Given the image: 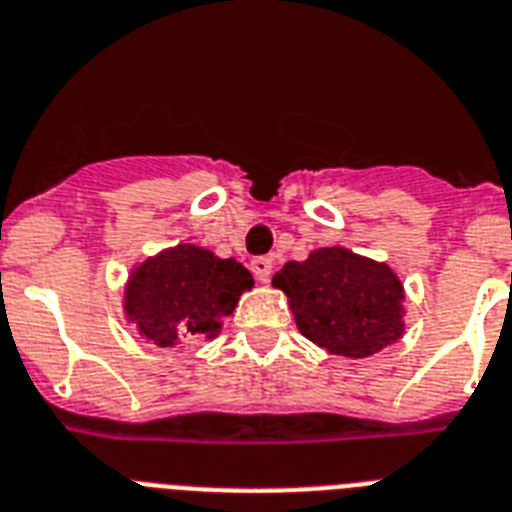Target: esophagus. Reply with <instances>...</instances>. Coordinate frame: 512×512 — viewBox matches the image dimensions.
Returning <instances> with one entry per match:
<instances>
[{
	"label": "esophagus",
	"mask_w": 512,
	"mask_h": 512,
	"mask_svg": "<svg viewBox=\"0 0 512 512\" xmlns=\"http://www.w3.org/2000/svg\"><path fill=\"white\" fill-rule=\"evenodd\" d=\"M249 268H252V273H255L257 281H260V284H265V281L270 278V273H273V260H270V257H252Z\"/></svg>",
	"instance_id": "1"
}]
</instances>
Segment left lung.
I'll use <instances>...</instances> for the list:
<instances>
[{
  "instance_id": "obj_1",
  "label": "left lung",
  "mask_w": 512,
  "mask_h": 512,
  "mask_svg": "<svg viewBox=\"0 0 512 512\" xmlns=\"http://www.w3.org/2000/svg\"><path fill=\"white\" fill-rule=\"evenodd\" d=\"M273 284L289 297L299 331L331 355H376L402 336L400 278L350 249H315L305 263H286Z\"/></svg>"
}]
</instances>
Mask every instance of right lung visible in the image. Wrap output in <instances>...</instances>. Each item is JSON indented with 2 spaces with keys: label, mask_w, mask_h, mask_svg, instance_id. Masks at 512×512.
I'll list each match as a JSON object with an SVG mask.
<instances>
[{
  "label": "right lung",
  "mask_w": 512,
  "mask_h": 512,
  "mask_svg": "<svg viewBox=\"0 0 512 512\" xmlns=\"http://www.w3.org/2000/svg\"><path fill=\"white\" fill-rule=\"evenodd\" d=\"M252 284V273L234 257L220 260L202 247L178 244L134 270L126 313L152 344L178 347L197 336L218 334L239 294Z\"/></svg>",
  "instance_id": "1"
}]
</instances>
